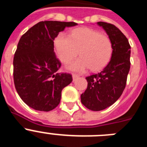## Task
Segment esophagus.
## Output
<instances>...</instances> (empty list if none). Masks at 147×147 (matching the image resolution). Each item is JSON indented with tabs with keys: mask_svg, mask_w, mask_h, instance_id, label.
<instances>
[{
	"mask_svg": "<svg viewBox=\"0 0 147 147\" xmlns=\"http://www.w3.org/2000/svg\"><path fill=\"white\" fill-rule=\"evenodd\" d=\"M72 76H73V81H74V82L76 81V80H77L78 78L80 77V76H79V75H78V74H73Z\"/></svg>",
	"mask_w": 147,
	"mask_h": 147,
	"instance_id": "1",
	"label": "esophagus"
}]
</instances>
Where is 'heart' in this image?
Listing matches in <instances>:
<instances>
[{"label": "heart", "instance_id": "heart-1", "mask_svg": "<svg viewBox=\"0 0 147 147\" xmlns=\"http://www.w3.org/2000/svg\"><path fill=\"white\" fill-rule=\"evenodd\" d=\"M58 57L67 63L79 54L80 58L70 63L69 69L98 71L107 65L113 54L111 40L107 35L88 28H76L71 35L60 33L54 41Z\"/></svg>", "mask_w": 147, "mask_h": 147}]
</instances>
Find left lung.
Listing matches in <instances>:
<instances>
[{"label":"left lung","mask_w":147,"mask_h":147,"mask_svg":"<svg viewBox=\"0 0 147 147\" xmlns=\"http://www.w3.org/2000/svg\"><path fill=\"white\" fill-rule=\"evenodd\" d=\"M97 24L111 40L113 54L101 72L86 77L88 88L81 95V102L93 111L105 110L119 99L126 87L130 68L131 47L125 35L111 23L98 22Z\"/></svg>","instance_id":"left-lung-1"}]
</instances>
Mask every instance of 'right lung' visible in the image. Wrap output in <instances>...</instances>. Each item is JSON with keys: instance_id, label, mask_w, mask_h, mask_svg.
Instances as JSON below:
<instances>
[{"instance_id": "1", "label": "right lung", "mask_w": 147, "mask_h": 147, "mask_svg": "<svg viewBox=\"0 0 147 147\" xmlns=\"http://www.w3.org/2000/svg\"><path fill=\"white\" fill-rule=\"evenodd\" d=\"M74 22L45 20L30 28L18 44L13 59L15 89L34 110L50 111L60 102L62 89L72 82L67 73H57L61 62L54 51V40Z\"/></svg>"}]
</instances>
